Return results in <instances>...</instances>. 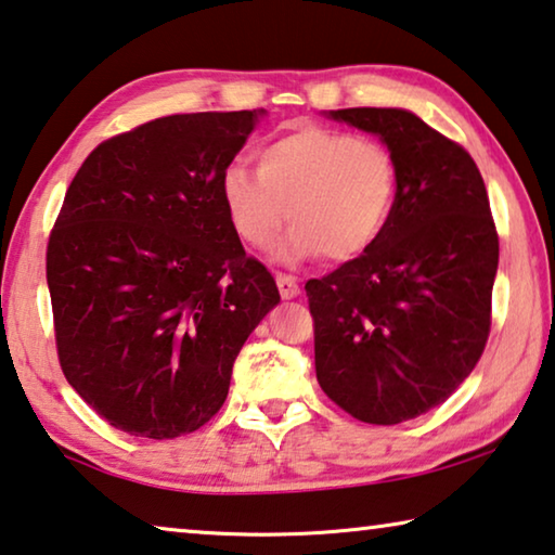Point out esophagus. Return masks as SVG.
Wrapping results in <instances>:
<instances>
[{
    "label": "esophagus",
    "mask_w": 555,
    "mask_h": 555,
    "mask_svg": "<svg viewBox=\"0 0 555 555\" xmlns=\"http://www.w3.org/2000/svg\"><path fill=\"white\" fill-rule=\"evenodd\" d=\"M276 286H279L281 298L298 296V281L292 274H276Z\"/></svg>",
    "instance_id": "obj_1"
}]
</instances>
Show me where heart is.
<instances>
[{"mask_svg":"<svg viewBox=\"0 0 555 555\" xmlns=\"http://www.w3.org/2000/svg\"><path fill=\"white\" fill-rule=\"evenodd\" d=\"M259 172L234 163L222 199L234 232L267 249L292 219L284 259H356L373 249L398 202V163L383 143L348 130L301 126L257 153Z\"/></svg>","mask_w":555,"mask_h":555,"instance_id":"1","label":"heart"}]
</instances>
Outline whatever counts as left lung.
Listing matches in <instances>:
<instances>
[{
	"instance_id": "obj_1",
	"label": "left lung",
	"mask_w": 555,
	"mask_h": 555,
	"mask_svg": "<svg viewBox=\"0 0 555 555\" xmlns=\"http://www.w3.org/2000/svg\"><path fill=\"white\" fill-rule=\"evenodd\" d=\"M331 118L380 135L398 163V202L373 249L306 281L315 377L367 425L442 404L479 363L491 328L499 234L472 155L400 108Z\"/></svg>"
}]
</instances>
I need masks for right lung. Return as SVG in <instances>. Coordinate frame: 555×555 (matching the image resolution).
Segmentation results:
<instances>
[{
    "instance_id": "obj_1",
    "label": "right lung",
    "mask_w": 555,
    "mask_h": 555,
    "mask_svg": "<svg viewBox=\"0 0 555 555\" xmlns=\"http://www.w3.org/2000/svg\"><path fill=\"white\" fill-rule=\"evenodd\" d=\"M261 113L143 122L103 140L68 184L47 246L59 363L120 433L175 439L212 420L279 304L219 188Z\"/></svg>"
}]
</instances>
